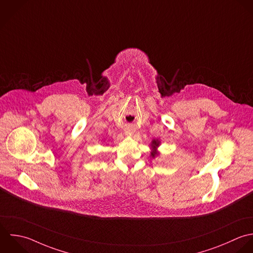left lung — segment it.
<instances>
[{"label":"left lung","instance_id":"1","mask_svg":"<svg viewBox=\"0 0 253 253\" xmlns=\"http://www.w3.org/2000/svg\"><path fill=\"white\" fill-rule=\"evenodd\" d=\"M158 145H159V142H158V141H156V140H153V142H152V146H153L154 148H156ZM156 154H157V153H156V150H154L153 152H151L152 157H155V155H156Z\"/></svg>","mask_w":253,"mask_h":253}]
</instances>
